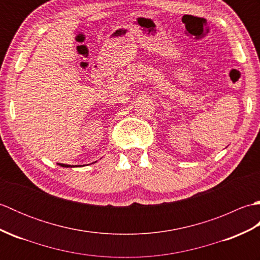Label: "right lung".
<instances>
[{"mask_svg":"<svg viewBox=\"0 0 260 260\" xmlns=\"http://www.w3.org/2000/svg\"><path fill=\"white\" fill-rule=\"evenodd\" d=\"M59 165L62 168H75V167H70L68 164H59ZM80 167H85V165H76V168H80Z\"/></svg>","mask_w":260,"mask_h":260,"instance_id":"obj_1","label":"right lung"}]
</instances>
